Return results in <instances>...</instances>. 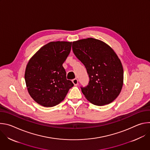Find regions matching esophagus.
<instances>
[{"label":"esophagus","mask_w":150,"mask_h":150,"mask_svg":"<svg viewBox=\"0 0 150 150\" xmlns=\"http://www.w3.org/2000/svg\"><path fill=\"white\" fill-rule=\"evenodd\" d=\"M72 82H73V83L74 84L75 86H76V85L78 84V79H77L76 78L72 80Z\"/></svg>","instance_id":"34e87169"}]
</instances>
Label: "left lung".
<instances>
[{
    "label": "left lung",
    "instance_id": "left-lung-1",
    "mask_svg": "<svg viewBox=\"0 0 150 150\" xmlns=\"http://www.w3.org/2000/svg\"><path fill=\"white\" fill-rule=\"evenodd\" d=\"M72 49L83 64L90 81L81 91L90 103L104 105L113 101L123 84V69L117 55L105 42L93 38L74 41Z\"/></svg>",
    "mask_w": 150,
    "mask_h": 150
}]
</instances>
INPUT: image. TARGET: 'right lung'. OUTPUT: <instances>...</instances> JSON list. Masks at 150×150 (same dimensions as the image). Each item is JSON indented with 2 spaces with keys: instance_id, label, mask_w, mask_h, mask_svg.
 Instances as JSON below:
<instances>
[{
  "instance_id": "obj_1",
  "label": "right lung",
  "mask_w": 150,
  "mask_h": 150,
  "mask_svg": "<svg viewBox=\"0 0 150 150\" xmlns=\"http://www.w3.org/2000/svg\"><path fill=\"white\" fill-rule=\"evenodd\" d=\"M72 46L69 41H52L41 47L29 60L25 80L29 94L38 104L50 108L65 99L74 83L67 79L63 63Z\"/></svg>"
}]
</instances>
